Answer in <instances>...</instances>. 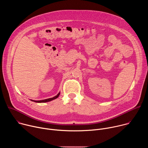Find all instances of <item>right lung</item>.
Returning a JSON list of instances; mask_svg holds the SVG:
<instances>
[{
    "instance_id": "obj_1",
    "label": "right lung",
    "mask_w": 148,
    "mask_h": 148,
    "mask_svg": "<svg viewBox=\"0 0 148 148\" xmlns=\"http://www.w3.org/2000/svg\"><path fill=\"white\" fill-rule=\"evenodd\" d=\"M60 93L59 92L56 96H55V97H53V98H48V99H46L40 100V101H34V100H32V99H31V101H33V102H38V103H41V102H49V101H52V100L55 99H56L57 98H58V96H59V95H60Z\"/></svg>"
}]
</instances>
